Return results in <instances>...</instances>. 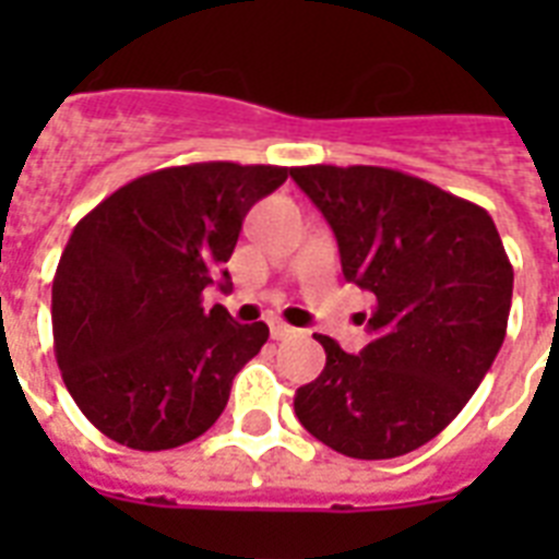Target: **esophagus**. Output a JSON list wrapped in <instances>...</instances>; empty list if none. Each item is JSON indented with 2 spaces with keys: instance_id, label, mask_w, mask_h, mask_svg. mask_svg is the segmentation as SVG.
I'll return each mask as SVG.
<instances>
[{
  "instance_id": "obj_1",
  "label": "esophagus",
  "mask_w": 559,
  "mask_h": 559,
  "mask_svg": "<svg viewBox=\"0 0 559 559\" xmlns=\"http://www.w3.org/2000/svg\"><path fill=\"white\" fill-rule=\"evenodd\" d=\"M270 333L272 340H287V336H296V328H289L287 322H281V319H270Z\"/></svg>"
}]
</instances>
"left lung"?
I'll return each mask as SVG.
<instances>
[{
	"instance_id": "left-lung-1",
	"label": "left lung",
	"mask_w": 559,
	"mask_h": 559,
	"mask_svg": "<svg viewBox=\"0 0 559 559\" xmlns=\"http://www.w3.org/2000/svg\"><path fill=\"white\" fill-rule=\"evenodd\" d=\"M289 177L331 223L342 272L377 305L371 342L296 391L307 432L348 459H397L467 406L508 331L513 266L481 205L373 165H307Z\"/></svg>"
}]
</instances>
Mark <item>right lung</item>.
Returning <instances> with one entry per match:
<instances>
[{
	"label": "right lung",
	"mask_w": 559,
	"mask_h": 559,
	"mask_svg": "<svg viewBox=\"0 0 559 559\" xmlns=\"http://www.w3.org/2000/svg\"><path fill=\"white\" fill-rule=\"evenodd\" d=\"M289 168L197 162L144 174L74 226L51 287L55 357L95 429L174 450L214 426L270 328L202 310L243 217Z\"/></svg>",
	"instance_id": "right-lung-1"
}]
</instances>
